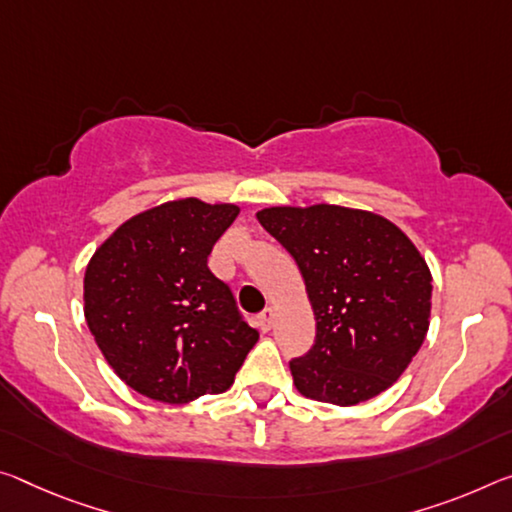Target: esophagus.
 <instances>
[{"mask_svg": "<svg viewBox=\"0 0 512 512\" xmlns=\"http://www.w3.org/2000/svg\"><path fill=\"white\" fill-rule=\"evenodd\" d=\"M273 310L271 307H266V310L257 316V326H259V330L262 332H269L271 328H273Z\"/></svg>", "mask_w": 512, "mask_h": 512, "instance_id": "obj_1", "label": "esophagus"}]
</instances>
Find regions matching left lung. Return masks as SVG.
I'll return each mask as SVG.
<instances>
[{
    "instance_id": "left-lung-1",
    "label": "left lung",
    "mask_w": 512,
    "mask_h": 512,
    "mask_svg": "<svg viewBox=\"0 0 512 512\" xmlns=\"http://www.w3.org/2000/svg\"><path fill=\"white\" fill-rule=\"evenodd\" d=\"M257 221L296 259L314 310V346L289 362L298 392L355 405L392 387L431 323L433 278L415 243L339 205L269 207Z\"/></svg>"
}]
</instances>
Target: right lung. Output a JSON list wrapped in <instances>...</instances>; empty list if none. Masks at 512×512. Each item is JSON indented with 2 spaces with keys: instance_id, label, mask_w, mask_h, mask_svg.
I'll return each instance as SVG.
<instances>
[{
  "instance_id": "right-lung-1",
  "label": "right lung",
  "mask_w": 512,
  "mask_h": 512,
  "mask_svg": "<svg viewBox=\"0 0 512 512\" xmlns=\"http://www.w3.org/2000/svg\"><path fill=\"white\" fill-rule=\"evenodd\" d=\"M237 205L170 200L129 218L95 250L84 316L97 346L136 392L182 405L230 389L259 332L209 271Z\"/></svg>"
}]
</instances>
